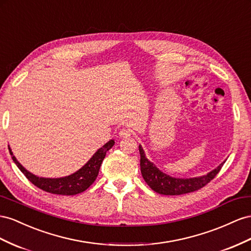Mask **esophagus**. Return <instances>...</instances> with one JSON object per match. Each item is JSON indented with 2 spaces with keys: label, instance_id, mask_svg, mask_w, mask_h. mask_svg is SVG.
<instances>
[{
  "label": "esophagus",
  "instance_id": "1",
  "mask_svg": "<svg viewBox=\"0 0 251 251\" xmlns=\"http://www.w3.org/2000/svg\"><path fill=\"white\" fill-rule=\"evenodd\" d=\"M119 136L120 137H130L131 136V131L127 130V128H121L119 131Z\"/></svg>",
  "mask_w": 251,
  "mask_h": 251
}]
</instances>
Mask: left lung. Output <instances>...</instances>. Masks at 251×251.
<instances>
[{
  "instance_id": "8db88e82",
  "label": "left lung",
  "mask_w": 251,
  "mask_h": 251,
  "mask_svg": "<svg viewBox=\"0 0 251 251\" xmlns=\"http://www.w3.org/2000/svg\"><path fill=\"white\" fill-rule=\"evenodd\" d=\"M140 153V171L145 181L152 190L164 195H180L185 193H190L199 190V189L206 186L208 182L215 177V175L220 172L224 161L220 164L212 171L206 175L199 176V177L191 178H177L168 175L160 171L152 161L149 160L146 156L144 149L139 145Z\"/></svg>"
}]
</instances>
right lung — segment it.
<instances>
[{
    "instance_id": "1",
    "label": "right lung",
    "mask_w": 251,
    "mask_h": 251,
    "mask_svg": "<svg viewBox=\"0 0 251 251\" xmlns=\"http://www.w3.org/2000/svg\"><path fill=\"white\" fill-rule=\"evenodd\" d=\"M114 144H115L114 139L107 141L103 147L98 149L96 153H95L90 158V160L87 161L82 168H80L78 171H76L75 173H73L71 175L64 176V177H58V178L40 177V176L32 174L28 170H26V169L20 164L15 155H13L9 146H8V149H9L12 160L15 161L17 167L26 176V178L30 182H32L33 185L37 186L40 189H42L43 191L50 192L52 194L75 195L85 191L86 189L95 181V179L97 178L100 166L102 164V161L105 157V154L114 146Z\"/></svg>"
}]
</instances>
